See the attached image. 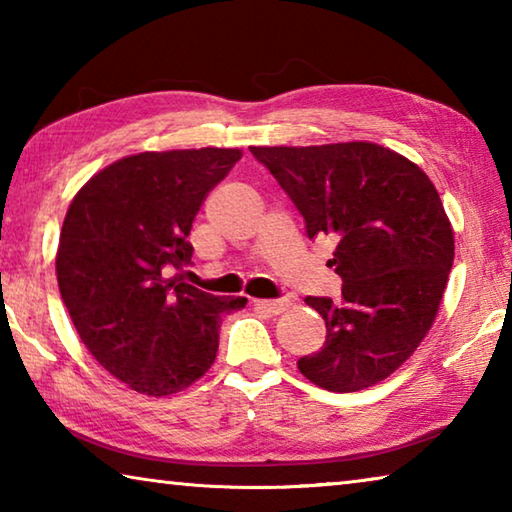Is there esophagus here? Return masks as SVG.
Instances as JSON below:
<instances>
[{
	"label": "esophagus",
	"instance_id": "1",
	"mask_svg": "<svg viewBox=\"0 0 512 512\" xmlns=\"http://www.w3.org/2000/svg\"><path fill=\"white\" fill-rule=\"evenodd\" d=\"M289 305H291V300H287V298H280V300H255V307L268 311V314H282V311L289 309Z\"/></svg>",
	"mask_w": 512,
	"mask_h": 512
}]
</instances>
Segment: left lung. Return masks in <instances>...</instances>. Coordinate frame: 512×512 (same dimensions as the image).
<instances>
[{
	"label": "left lung",
	"mask_w": 512,
	"mask_h": 512,
	"mask_svg": "<svg viewBox=\"0 0 512 512\" xmlns=\"http://www.w3.org/2000/svg\"><path fill=\"white\" fill-rule=\"evenodd\" d=\"M305 219L307 237L336 241L327 266L341 300L305 302L327 339L298 361L311 384L354 393L418 350L436 320L454 262V230L418 164L372 142L250 146Z\"/></svg>",
	"instance_id": "1"
}]
</instances>
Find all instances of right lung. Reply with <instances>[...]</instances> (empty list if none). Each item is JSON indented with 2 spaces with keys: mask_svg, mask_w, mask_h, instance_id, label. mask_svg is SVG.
Returning a JSON list of instances; mask_svg holds the SVG:
<instances>
[{
  "mask_svg": "<svg viewBox=\"0 0 512 512\" xmlns=\"http://www.w3.org/2000/svg\"><path fill=\"white\" fill-rule=\"evenodd\" d=\"M239 149L126 155L76 192L60 230L56 275L69 318L99 366L128 388L164 397L201 379L219 350L221 298L167 277L192 262L187 237L205 196Z\"/></svg>",
  "mask_w": 512,
  "mask_h": 512,
  "instance_id": "obj_1",
  "label": "right lung"
}]
</instances>
